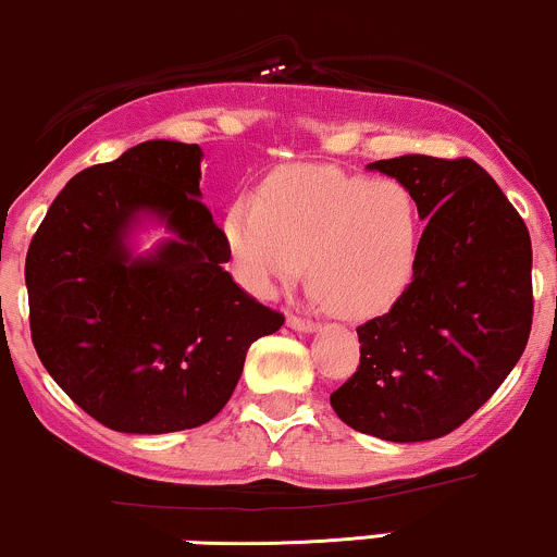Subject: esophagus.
Returning a JSON list of instances; mask_svg holds the SVG:
<instances>
[{"label": "esophagus", "mask_w": 557, "mask_h": 557, "mask_svg": "<svg viewBox=\"0 0 557 557\" xmlns=\"http://www.w3.org/2000/svg\"><path fill=\"white\" fill-rule=\"evenodd\" d=\"M288 327H290V330H298V333H314V330L320 327V322L307 320V317L290 314V317H288Z\"/></svg>", "instance_id": "obj_1"}]
</instances>
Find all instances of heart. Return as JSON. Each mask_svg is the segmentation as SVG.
I'll list each match as a JSON object with an SVG mask.
<instances>
[{
    "instance_id": "b5f03b06",
    "label": "heart",
    "mask_w": 557,
    "mask_h": 557,
    "mask_svg": "<svg viewBox=\"0 0 557 557\" xmlns=\"http://www.w3.org/2000/svg\"><path fill=\"white\" fill-rule=\"evenodd\" d=\"M240 280L269 298L304 272L314 298L346 320L383 314L412 285L423 216L414 193L333 166L274 176L261 203L240 200L224 222Z\"/></svg>"
}]
</instances>
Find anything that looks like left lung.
Listing matches in <instances>:
<instances>
[{
	"mask_svg": "<svg viewBox=\"0 0 557 557\" xmlns=\"http://www.w3.org/2000/svg\"><path fill=\"white\" fill-rule=\"evenodd\" d=\"M368 169L412 189L428 224L412 285L357 327L359 368L330 405L368 436L431 442L486 405L527 348L531 237L470 158L399 156Z\"/></svg>",
	"mask_w": 557,
	"mask_h": 557,
	"instance_id": "8db88e82",
	"label": "left lung"
}]
</instances>
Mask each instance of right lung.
Listing matches in <instances>:
<instances>
[{
	"mask_svg": "<svg viewBox=\"0 0 557 557\" xmlns=\"http://www.w3.org/2000/svg\"><path fill=\"white\" fill-rule=\"evenodd\" d=\"M198 145L139 143L60 189L26 256L30 338L60 388L121 433L209 423L246 354L285 317L224 269L227 235L200 195ZM170 237L134 255L133 232Z\"/></svg>",
	"mask_w": 557,
	"mask_h": 557,
	"instance_id": "add662e5",
	"label": "right lung"
}]
</instances>
